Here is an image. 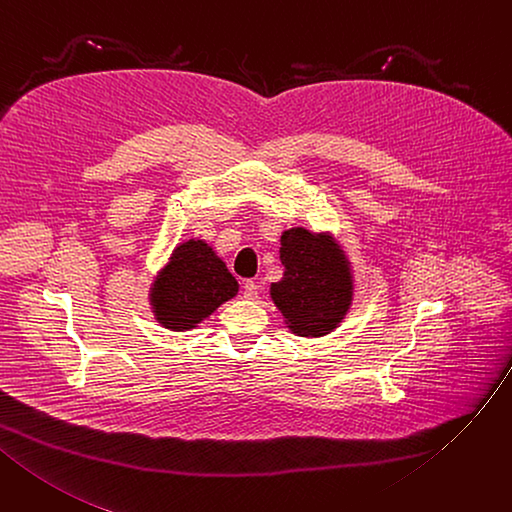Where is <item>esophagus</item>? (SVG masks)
<instances>
[{
  "label": "esophagus",
  "instance_id": "34e87169",
  "mask_svg": "<svg viewBox=\"0 0 512 512\" xmlns=\"http://www.w3.org/2000/svg\"><path fill=\"white\" fill-rule=\"evenodd\" d=\"M243 294L247 300H255L259 296V286L253 280H247L243 286Z\"/></svg>",
  "mask_w": 512,
  "mask_h": 512
}]
</instances>
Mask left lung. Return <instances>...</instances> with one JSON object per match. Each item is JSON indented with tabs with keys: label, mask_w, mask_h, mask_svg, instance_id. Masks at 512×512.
<instances>
[{
	"label": "left lung",
	"mask_w": 512,
	"mask_h": 512,
	"mask_svg": "<svg viewBox=\"0 0 512 512\" xmlns=\"http://www.w3.org/2000/svg\"><path fill=\"white\" fill-rule=\"evenodd\" d=\"M284 278L271 284V298L298 335H325L346 317L352 302L348 261L327 236L292 228L282 234Z\"/></svg>",
	"instance_id": "1"
}]
</instances>
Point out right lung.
I'll use <instances>...</instances> for the list:
<instances>
[{"label": "right lung", "instance_id": "obj_1", "mask_svg": "<svg viewBox=\"0 0 512 512\" xmlns=\"http://www.w3.org/2000/svg\"><path fill=\"white\" fill-rule=\"evenodd\" d=\"M236 292V280L212 247L203 241H187L173 251L156 278L150 302L158 323L185 331L210 317Z\"/></svg>", "mask_w": 512, "mask_h": 512}]
</instances>
